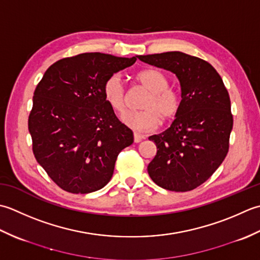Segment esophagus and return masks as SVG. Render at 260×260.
I'll return each mask as SVG.
<instances>
[{
	"label": "esophagus",
	"instance_id": "esophagus-1",
	"mask_svg": "<svg viewBox=\"0 0 260 260\" xmlns=\"http://www.w3.org/2000/svg\"><path fill=\"white\" fill-rule=\"evenodd\" d=\"M134 140H135L136 144H138V142H140L141 140H144V137L140 136V135H138V134H135L134 135Z\"/></svg>",
	"mask_w": 260,
	"mask_h": 260
}]
</instances>
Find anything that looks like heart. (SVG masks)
Segmentation results:
<instances>
[{"mask_svg": "<svg viewBox=\"0 0 260 260\" xmlns=\"http://www.w3.org/2000/svg\"><path fill=\"white\" fill-rule=\"evenodd\" d=\"M136 81L145 87L149 95L141 104L144 111L128 112L122 116L123 123L138 132H148L161 122H168L181 109V98L169 88V79L157 70H144L136 75ZM103 96L111 109L118 113L125 111V89L119 75H111L103 85Z\"/></svg>", "mask_w": 260, "mask_h": 260, "instance_id": "obj_1", "label": "heart"}]
</instances>
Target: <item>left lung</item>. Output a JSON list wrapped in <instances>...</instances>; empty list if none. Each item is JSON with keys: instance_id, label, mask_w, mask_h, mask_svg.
<instances>
[{"instance_id": "left-lung-1", "label": "left lung", "mask_w": 260, "mask_h": 260, "mask_svg": "<svg viewBox=\"0 0 260 260\" xmlns=\"http://www.w3.org/2000/svg\"><path fill=\"white\" fill-rule=\"evenodd\" d=\"M174 73L181 84V109L172 125L149 137L157 153L148 174L158 186L187 192L209 179L224 160L234 125L229 93L214 67L181 51L137 56Z\"/></svg>"}]
</instances>
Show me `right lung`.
Returning <instances> with one entry per match:
<instances>
[{
  "label": "right lung",
  "instance_id": "1",
  "mask_svg": "<svg viewBox=\"0 0 260 260\" xmlns=\"http://www.w3.org/2000/svg\"><path fill=\"white\" fill-rule=\"evenodd\" d=\"M136 60L85 52L52 63L37 85L28 120L34 155L66 192L104 187L120 151L134 142L132 131L105 101L103 85Z\"/></svg>",
  "mask_w": 260,
  "mask_h": 260
}]
</instances>
